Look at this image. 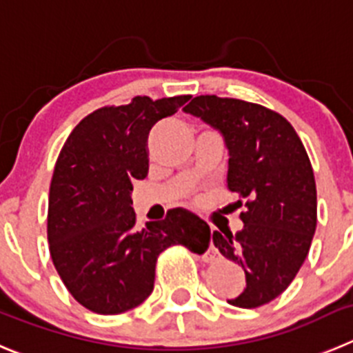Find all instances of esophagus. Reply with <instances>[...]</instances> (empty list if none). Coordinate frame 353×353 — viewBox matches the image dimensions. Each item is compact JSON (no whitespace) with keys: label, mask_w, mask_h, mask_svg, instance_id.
<instances>
[{"label":"esophagus","mask_w":353,"mask_h":353,"mask_svg":"<svg viewBox=\"0 0 353 353\" xmlns=\"http://www.w3.org/2000/svg\"><path fill=\"white\" fill-rule=\"evenodd\" d=\"M212 259H216V249H210V254L207 256V261H212Z\"/></svg>","instance_id":"obj_1"}]
</instances>
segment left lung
<instances>
[{"instance_id": "obj_1", "label": "left lung", "mask_w": 353, "mask_h": 353, "mask_svg": "<svg viewBox=\"0 0 353 353\" xmlns=\"http://www.w3.org/2000/svg\"><path fill=\"white\" fill-rule=\"evenodd\" d=\"M184 113L219 130L228 150L230 192L239 195L243 228L214 232L225 258L245 272L230 305L258 308L294 281L317 228V188L305 146L282 114L240 99L199 95Z\"/></svg>"}]
</instances>
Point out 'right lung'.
I'll use <instances>...</instances> for the list:
<instances>
[{
  "mask_svg": "<svg viewBox=\"0 0 353 353\" xmlns=\"http://www.w3.org/2000/svg\"><path fill=\"white\" fill-rule=\"evenodd\" d=\"M190 95L134 97L85 117L69 134L55 163L48 196V243L55 270L71 296L90 312L117 315L139 306L154 285L160 252L209 247L205 221L186 209L136 228L132 181L150 169L148 136Z\"/></svg>",
  "mask_w": 353,
  "mask_h": 353,
  "instance_id": "obj_1",
  "label": "right lung"
}]
</instances>
